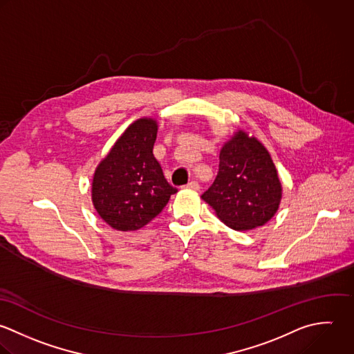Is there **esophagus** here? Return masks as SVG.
Returning <instances> with one entry per match:
<instances>
[{"instance_id": "1", "label": "esophagus", "mask_w": 354, "mask_h": 354, "mask_svg": "<svg viewBox=\"0 0 354 354\" xmlns=\"http://www.w3.org/2000/svg\"><path fill=\"white\" fill-rule=\"evenodd\" d=\"M186 187H189V189H193V190H198V189H200V186H198V183H197L196 180H192V182H189V183L186 185Z\"/></svg>"}]
</instances>
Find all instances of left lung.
<instances>
[{"instance_id": "1", "label": "left lung", "mask_w": 354, "mask_h": 354, "mask_svg": "<svg viewBox=\"0 0 354 354\" xmlns=\"http://www.w3.org/2000/svg\"><path fill=\"white\" fill-rule=\"evenodd\" d=\"M201 198L233 230L247 232L268 223L280 207L283 186L263 143L244 129L236 131L225 142L216 179Z\"/></svg>"}]
</instances>
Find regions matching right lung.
<instances>
[{
	"label": "right lung",
	"instance_id": "obj_1",
	"mask_svg": "<svg viewBox=\"0 0 354 354\" xmlns=\"http://www.w3.org/2000/svg\"><path fill=\"white\" fill-rule=\"evenodd\" d=\"M158 124L133 121L97 164L92 179V204L114 230L135 232L153 221L178 190L164 178L153 156Z\"/></svg>",
	"mask_w": 354,
	"mask_h": 354
}]
</instances>
